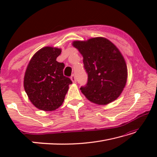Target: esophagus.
I'll list each match as a JSON object with an SVG mask.
<instances>
[{
  "instance_id": "1",
  "label": "esophagus",
  "mask_w": 157,
  "mask_h": 157,
  "mask_svg": "<svg viewBox=\"0 0 157 157\" xmlns=\"http://www.w3.org/2000/svg\"><path fill=\"white\" fill-rule=\"evenodd\" d=\"M71 80H72V82H73V83H75V82H76L75 75H74V74H73V75H71Z\"/></svg>"
}]
</instances>
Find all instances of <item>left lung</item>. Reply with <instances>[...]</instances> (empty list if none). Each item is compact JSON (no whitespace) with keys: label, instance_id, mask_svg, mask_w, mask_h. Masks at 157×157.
<instances>
[{"label":"left lung","instance_id":"left-lung-1","mask_svg":"<svg viewBox=\"0 0 157 157\" xmlns=\"http://www.w3.org/2000/svg\"><path fill=\"white\" fill-rule=\"evenodd\" d=\"M73 46L83 57L88 82L80 89L91 102L106 105L116 100L125 86L127 67L120 50L105 37L74 41Z\"/></svg>","mask_w":157,"mask_h":157}]
</instances>
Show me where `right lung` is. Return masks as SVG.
Wrapping results in <instances>:
<instances>
[{
	"instance_id": "obj_1",
	"label": "right lung",
	"mask_w": 157,
	"mask_h": 157,
	"mask_svg": "<svg viewBox=\"0 0 157 157\" xmlns=\"http://www.w3.org/2000/svg\"><path fill=\"white\" fill-rule=\"evenodd\" d=\"M62 49L44 47L31 58L26 68L23 86L34 107L46 111H55L63 104L70 78L63 74L64 63L56 61Z\"/></svg>"
}]
</instances>
